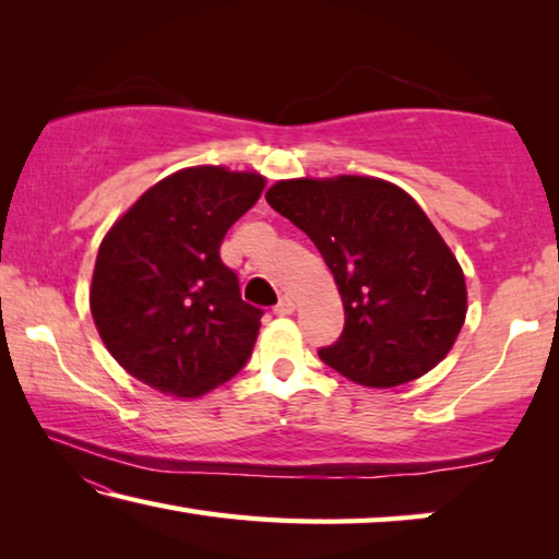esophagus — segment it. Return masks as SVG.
<instances>
[{"instance_id": "34e87169", "label": "esophagus", "mask_w": 559, "mask_h": 559, "mask_svg": "<svg viewBox=\"0 0 559 559\" xmlns=\"http://www.w3.org/2000/svg\"><path fill=\"white\" fill-rule=\"evenodd\" d=\"M293 310H296V302H293V298L283 296V298L276 302V308H273V313L283 318V316H293Z\"/></svg>"}]
</instances>
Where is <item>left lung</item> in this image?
Listing matches in <instances>:
<instances>
[{
    "instance_id": "obj_1",
    "label": "left lung",
    "mask_w": 559,
    "mask_h": 559,
    "mask_svg": "<svg viewBox=\"0 0 559 559\" xmlns=\"http://www.w3.org/2000/svg\"><path fill=\"white\" fill-rule=\"evenodd\" d=\"M266 202L333 271L345 328L318 355L347 380L400 386L441 362L466 320V281L429 216L372 177L288 179Z\"/></svg>"
}]
</instances>
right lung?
<instances>
[{
    "label": "right lung",
    "mask_w": 559,
    "mask_h": 559,
    "mask_svg": "<svg viewBox=\"0 0 559 559\" xmlns=\"http://www.w3.org/2000/svg\"><path fill=\"white\" fill-rule=\"evenodd\" d=\"M263 177L189 167L150 187L106 234L91 313L108 353L165 394L200 396L241 370L261 308L241 300L219 257L229 226L259 202Z\"/></svg>",
    "instance_id": "add662e5"
}]
</instances>
